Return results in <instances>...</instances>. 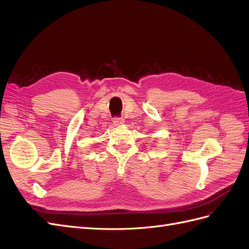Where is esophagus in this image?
<instances>
[{"mask_svg": "<svg viewBox=\"0 0 249 249\" xmlns=\"http://www.w3.org/2000/svg\"><path fill=\"white\" fill-rule=\"evenodd\" d=\"M112 122L115 123V125H122L124 124V119L122 117H115L112 119Z\"/></svg>", "mask_w": 249, "mask_h": 249, "instance_id": "1", "label": "esophagus"}]
</instances>
